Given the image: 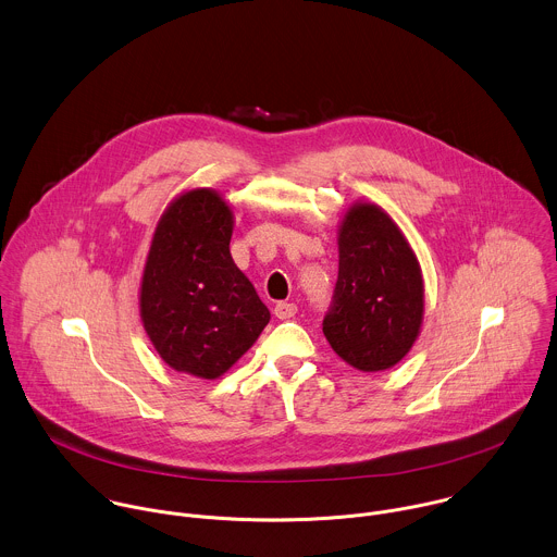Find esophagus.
Returning a JSON list of instances; mask_svg holds the SVG:
<instances>
[{
    "instance_id": "obj_1",
    "label": "esophagus",
    "mask_w": 557,
    "mask_h": 557,
    "mask_svg": "<svg viewBox=\"0 0 557 557\" xmlns=\"http://www.w3.org/2000/svg\"><path fill=\"white\" fill-rule=\"evenodd\" d=\"M273 314H275L277 319H282V321L293 319V317L297 314V306H295V304H290V301H280V304H275Z\"/></svg>"
}]
</instances>
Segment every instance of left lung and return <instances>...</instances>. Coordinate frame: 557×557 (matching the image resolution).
I'll return each instance as SVG.
<instances>
[{"label": "left lung", "instance_id": "left-lung-1", "mask_svg": "<svg viewBox=\"0 0 557 557\" xmlns=\"http://www.w3.org/2000/svg\"><path fill=\"white\" fill-rule=\"evenodd\" d=\"M423 319L419 262L393 223L373 203L354 206L341 225L338 280L323 334L360 371L395 367L414 345Z\"/></svg>", "mask_w": 557, "mask_h": 557}]
</instances>
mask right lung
Instances as JSON below:
<instances>
[{"instance_id":"right-lung-1","label":"right lung","mask_w":557,"mask_h":557,"mask_svg":"<svg viewBox=\"0 0 557 557\" xmlns=\"http://www.w3.org/2000/svg\"><path fill=\"white\" fill-rule=\"evenodd\" d=\"M232 212L208 188L162 214L140 284V317L160 358L203 380L223 375L271 314L230 253Z\"/></svg>"}]
</instances>
